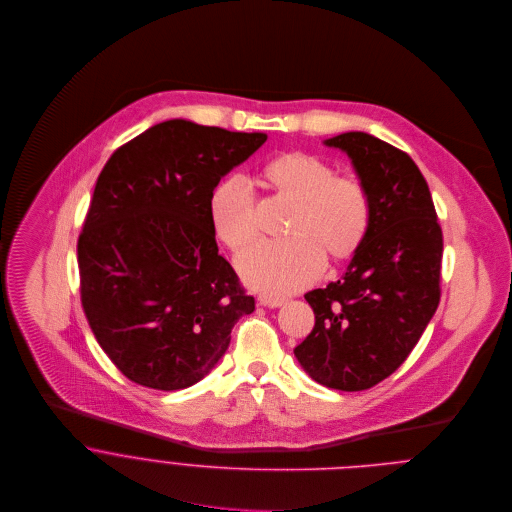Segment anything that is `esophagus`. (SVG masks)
Here are the masks:
<instances>
[{
    "mask_svg": "<svg viewBox=\"0 0 512 512\" xmlns=\"http://www.w3.org/2000/svg\"><path fill=\"white\" fill-rule=\"evenodd\" d=\"M284 297H274V295H266V293H262L260 297H258V303L260 305H266V307H280V305H284Z\"/></svg>",
    "mask_w": 512,
    "mask_h": 512,
    "instance_id": "esophagus-1",
    "label": "esophagus"
}]
</instances>
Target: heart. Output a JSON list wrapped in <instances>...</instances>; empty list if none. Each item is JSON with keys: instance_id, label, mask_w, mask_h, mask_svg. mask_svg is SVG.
Masks as SVG:
<instances>
[{"instance_id": "1", "label": "heart", "mask_w": 512, "mask_h": 512, "mask_svg": "<svg viewBox=\"0 0 512 512\" xmlns=\"http://www.w3.org/2000/svg\"><path fill=\"white\" fill-rule=\"evenodd\" d=\"M266 185L293 203L288 240H264L236 258L242 280L266 295L282 297L309 286L323 272L327 252L335 262L351 258L365 242L370 199L365 185L335 175L323 159L286 151L264 167ZM211 222L220 242L240 250L258 234L252 185L236 175L211 197Z\"/></svg>"}]
</instances>
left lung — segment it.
Returning <instances> with one entry per match:
<instances>
[{"label": "left lung", "instance_id": "obj_1", "mask_svg": "<svg viewBox=\"0 0 512 512\" xmlns=\"http://www.w3.org/2000/svg\"><path fill=\"white\" fill-rule=\"evenodd\" d=\"M323 144L349 155L370 199V226L345 276L305 293L315 327L293 355L315 382L357 392L402 365L434 317L443 236L408 153L365 132Z\"/></svg>", "mask_w": 512, "mask_h": 512}]
</instances>
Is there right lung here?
<instances>
[{
    "label": "right lung",
    "mask_w": 512,
    "mask_h": 512,
    "mask_svg": "<svg viewBox=\"0 0 512 512\" xmlns=\"http://www.w3.org/2000/svg\"><path fill=\"white\" fill-rule=\"evenodd\" d=\"M266 140L167 120L118 147L98 175L76 246L80 299L98 345L132 382L193 386L254 311L219 254L211 197Z\"/></svg>",
    "instance_id": "obj_1"
}]
</instances>
